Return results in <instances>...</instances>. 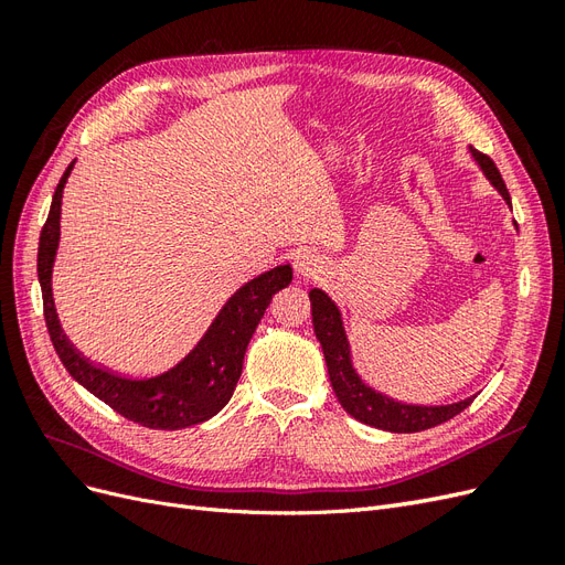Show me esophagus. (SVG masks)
Returning <instances> with one entry per match:
<instances>
[{"mask_svg": "<svg viewBox=\"0 0 565 565\" xmlns=\"http://www.w3.org/2000/svg\"><path fill=\"white\" fill-rule=\"evenodd\" d=\"M322 266H324V262L320 259V254L313 252V249H303V252H299L295 256L297 278H303V280L316 278V276H320V273H322Z\"/></svg>", "mask_w": 565, "mask_h": 565, "instance_id": "esophagus-1", "label": "esophagus"}]
</instances>
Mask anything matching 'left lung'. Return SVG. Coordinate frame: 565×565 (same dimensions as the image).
<instances>
[{
	"label": "left lung",
	"mask_w": 565,
	"mask_h": 565,
	"mask_svg": "<svg viewBox=\"0 0 565 565\" xmlns=\"http://www.w3.org/2000/svg\"><path fill=\"white\" fill-rule=\"evenodd\" d=\"M469 152L476 160V164L481 167L486 179L498 188V193L511 207V198L502 181L500 169L494 167V162L488 156H483V152H478L473 148H469ZM309 297H311L313 330L322 347L324 363H328V374L334 388V396L341 403V407H344L347 413L358 422L374 426V429L391 431V434H415L452 419L455 415L461 413V409L469 407L471 401L476 398L471 396L450 405H407L384 396L380 391H374L361 380V374H358L353 367L351 344L344 330V320H341L339 306L324 295L322 289H311Z\"/></svg>",
	"instance_id": "1"
}]
</instances>
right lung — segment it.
<instances>
[{"label":"right lung","mask_w":565,"mask_h":565,"mask_svg":"<svg viewBox=\"0 0 565 565\" xmlns=\"http://www.w3.org/2000/svg\"><path fill=\"white\" fill-rule=\"evenodd\" d=\"M71 162L61 177L46 224L40 233L38 276L44 299V320L61 363L71 377L92 391L96 398L110 405L122 417L148 426V429L177 431L212 419L231 401L237 380L243 374V358L256 324L264 318L273 295L292 282V266H276L245 282L221 306L207 332L174 367L148 380H131L98 367L84 358L61 330L58 313L51 292V270L61 241V200Z\"/></svg>","instance_id":"obj_1"}]
</instances>
